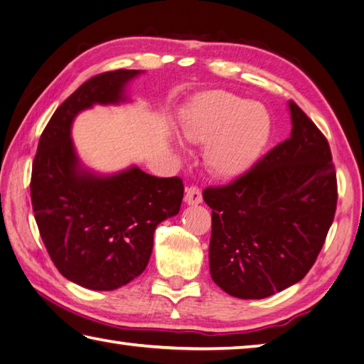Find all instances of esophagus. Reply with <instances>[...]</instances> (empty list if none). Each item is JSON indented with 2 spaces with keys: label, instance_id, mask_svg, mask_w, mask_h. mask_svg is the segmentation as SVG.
I'll use <instances>...</instances> for the list:
<instances>
[{
  "label": "esophagus",
  "instance_id": "1",
  "mask_svg": "<svg viewBox=\"0 0 364 364\" xmlns=\"http://www.w3.org/2000/svg\"><path fill=\"white\" fill-rule=\"evenodd\" d=\"M185 203L188 205H196L203 203V193L198 187H190L185 191Z\"/></svg>",
  "mask_w": 364,
  "mask_h": 364
}]
</instances>
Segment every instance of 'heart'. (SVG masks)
<instances>
[{
	"label": "heart",
	"mask_w": 364,
	"mask_h": 364,
	"mask_svg": "<svg viewBox=\"0 0 364 364\" xmlns=\"http://www.w3.org/2000/svg\"><path fill=\"white\" fill-rule=\"evenodd\" d=\"M181 132L205 143L204 163L218 177H237L255 165L272 135V117L261 103L228 91H207L191 102Z\"/></svg>",
	"instance_id": "b5f03b06"
}]
</instances>
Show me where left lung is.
Here are the masks:
<instances>
[{
  "instance_id": "obj_1",
  "label": "left lung",
  "mask_w": 364,
  "mask_h": 364,
  "mask_svg": "<svg viewBox=\"0 0 364 364\" xmlns=\"http://www.w3.org/2000/svg\"><path fill=\"white\" fill-rule=\"evenodd\" d=\"M292 130L232 183L205 188L210 277L237 299H265L305 278L336 212L328 141L289 102Z\"/></svg>"
}]
</instances>
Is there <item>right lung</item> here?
I'll return each mask as SVG.
<instances>
[{
    "label": "right lung",
    "instance_id": "right-lung-1",
    "mask_svg": "<svg viewBox=\"0 0 364 364\" xmlns=\"http://www.w3.org/2000/svg\"><path fill=\"white\" fill-rule=\"evenodd\" d=\"M143 70H114L89 78L58 107L37 146L31 203L37 228L63 277L91 291H114L149 262L154 231L179 213V177H155L138 166L114 174L85 168L70 129L94 105L129 102L125 87Z\"/></svg>",
    "mask_w": 364,
    "mask_h": 364
}]
</instances>
